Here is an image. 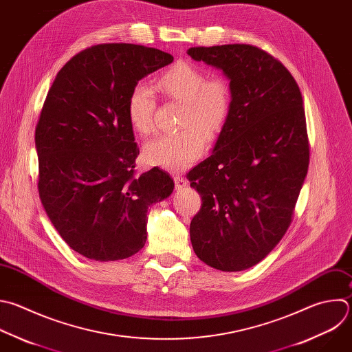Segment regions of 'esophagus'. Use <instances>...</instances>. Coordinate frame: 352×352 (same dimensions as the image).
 <instances>
[{"label":"esophagus","mask_w":352,"mask_h":352,"mask_svg":"<svg viewBox=\"0 0 352 352\" xmlns=\"http://www.w3.org/2000/svg\"><path fill=\"white\" fill-rule=\"evenodd\" d=\"M174 182H175V186L178 189H182V188H185L188 185V181L184 177H181V175H174Z\"/></svg>","instance_id":"esophagus-1"}]
</instances>
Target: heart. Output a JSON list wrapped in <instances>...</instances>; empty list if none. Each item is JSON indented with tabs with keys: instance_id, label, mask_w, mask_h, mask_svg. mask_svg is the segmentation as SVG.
<instances>
[{
	"instance_id": "b5f03b06",
	"label": "heart",
	"mask_w": 352,
	"mask_h": 352,
	"mask_svg": "<svg viewBox=\"0 0 352 352\" xmlns=\"http://www.w3.org/2000/svg\"><path fill=\"white\" fill-rule=\"evenodd\" d=\"M162 94L181 103V131L163 134L145 144L148 163L167 170H182L195 163L203 153L206 141H215L225 129L232 110V88L223 77L207 78L197 66L178 62L157 80ZM156 100L149 85L138 82L127 99L130 126L140 134L153 129Z\"/></svg>"
}]
</instances>
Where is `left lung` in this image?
I'll return each instance as SVG.
<instances>
[{
    "label": "left lung",
    "instance_id": "1",
    "mask_svg": "<svg viewBox=\"0 0 352 352\" xmlns=\"http://www.w3.org/2000/svg\"><path fill=\"white\" fill-rule=\"evenodd\" d=\"M230 80L232 110L212 155L186 178L201 197L190 221L196 256L236 272L264 260L289 229L309 164L302 96L280 60L249 44L192 47Z\"/></svg>",
    "mask_w": 352,
    "mask_h": 352
}]
</instances>
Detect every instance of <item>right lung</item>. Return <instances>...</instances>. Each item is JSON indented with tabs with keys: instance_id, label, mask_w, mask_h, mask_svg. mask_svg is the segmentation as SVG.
Returning <instances> with one entry per match:
<instances>
[{
	"instance_id": "right-lung-1",
	"label": "right lung",
	"mask_w": 352,
	"mask_h": 352,
	"mask_svg": "<svg viewBox=\"0 0 352 352\" xmlns=\"http://www.w3.org/2000/svg\"><path fill=\"white\" fill-rule=\"evenodd\" d=\"M173 60L145 45H92L59 70L47 94L36 127L40 199L60 238L89 260L138 253L149 206L174 189L157 167L137 174L127 117L133 87Z\"/></svg>"
}]
</instances>
